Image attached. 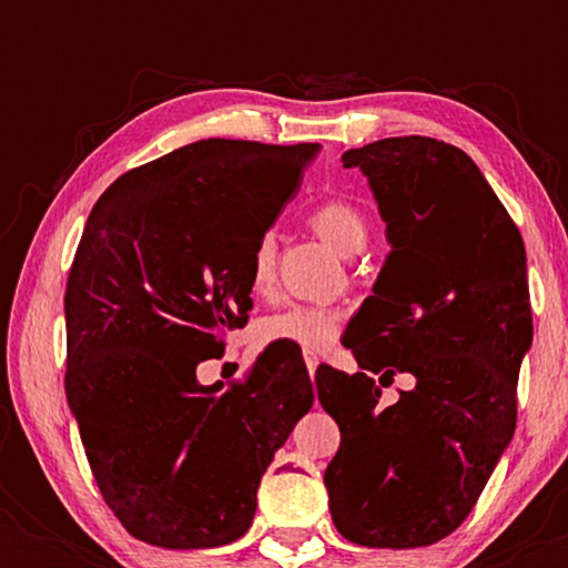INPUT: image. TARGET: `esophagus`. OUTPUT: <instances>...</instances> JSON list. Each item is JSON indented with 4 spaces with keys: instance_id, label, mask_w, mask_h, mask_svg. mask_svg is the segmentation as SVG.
<instances>
[{
    "instance_id": "esophagus-1",
    "label": "esophagus",
    "mask_w": 568,
    "mask_h": 568,
    "mask_svg": "<svg viewBox=\"0 0 568 568\" xmlns=\"http://www.w3.org/2000/svg\"><path fill=\"white\" fill-rule=\"evenodd\" d=\"M305 364H307L310 377H313V375H315V369H317V364H321V359H317V356H315L313 352H305Z\"/></svg>"
}]
</instances>
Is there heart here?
Listing matches in <instances>:
<instances>
[{
  "instance_id": "heart-1",
  "label": "heart",
  "mask_w": 568,
  "mask_h": 568,
  "mask_svg": "<svg viewBox=\"0 0 568 568\" xmlns=\"http://www.w3.org/2000/svg\"><path fill=\"white\" fill-rule=\"evenodd\" d=\"M310 227L341 255L362 251L367 240V222L354 204L331 199L317 204L307 216ZM276 282V235L263 232L251 255V290L268 294ZM344 313L328 305H286L258 323L261 344H290L302 352H323L338 338Z\"/></svg>"
}]
</instances>
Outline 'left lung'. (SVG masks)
Returning <instances> with one entry per match:
<instances>
[{"label":"left lung","instance_id":"left-lung-1","mask_svg":"<svg viewBox=\"0 0 568 568\" xmlns=\"http://www.w3.org/2000/svg\"><path fill=\"white\" fill-rule=\"evenodd\" d=\"M375 193L390 253L346 325L364 372L325 364L317 400L341 447L325 468L336 530L356 546H432L463 525L517 424L532 346L525 243L476 162L429 136L344 152ZM414 392L378 406L368 372Z\"/></svg>","mask_w":568,"mask_h":568}]
</instances>
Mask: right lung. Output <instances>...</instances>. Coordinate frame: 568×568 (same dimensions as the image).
Wrapping results in <instances>:
<instances>
[{"instance_id":"obj_1","label":"right lung","mask_w":568,"mask_h":568,"mask_svg":"<svg viewBox=\"0 0 568 568\" xmlns=\"http://www.w3.org/2000/svg\"><path fill=\"white\" fill-rule=\"evenodd\" d=\"M321 144L201 139L121 175L69 271L67 400L100 494L150 546L216 548L313 408L305 362L266 348L245 383L201 385L247 323L251 255Z\"/></svg>"}]
</instances>
